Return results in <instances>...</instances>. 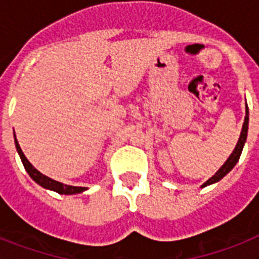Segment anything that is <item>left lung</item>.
<instances>
[{"instance_id":"8db88e82","label":"left lung","mask_w":259,"mask_h":259,"mask_svg":"<svg viewBox=\"0 0 259 259\" xmlns=\"http://www.w3.org/2000/svg\"><path fill=\"white\" fill-rule=\"evenodd\" d=\"M247 130H249V107H247V103H246V115H245V122H243V126H242L241 136H239V140H238L237 145H235V149L233 150V153L230 154L229 158L226 160V162L223 165L218 169V172L213 175L212 177H209L208 180L205 181L204 184L201 185V188H204L207 185L215 184L219 180H222L223 177L233 169L234 166L237 165V162L239 161V157H241L242 150H243V146L246 144V140H247Z\"/></svg>"}]
</instances>
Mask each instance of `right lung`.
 I'll list each match as a JSON object with an SVG mask.
<instances>
[{
	"instance_id": "right-lung-1",
	"label": "right lung",
	"mask_w": 259,
	"mask_h": 259,
	"mask_svg": "<svg viewBox=\"0 0 259 259\" xmlns=\"http://www.w3.org/2000/svg\"><path fill=\"white\" fill-rule=\"evenodd\" d=\"M14 144H16V149H17L18 156L21 158L22 165H24L25 170L30 176V179H32L34 183H37L38 185H41L42 188L50 189V191H55V192L60 193V195H75V193L84 192L87 189L86 187H74V185L63 184L60 181H56L54 180V179H51V177L46 176V175H42L41 172H38V170L28 161V158L25 157V154L22 153L21 148L18 145L17 138H16V134H14Z\"/></svg>"
}]
</instances>
